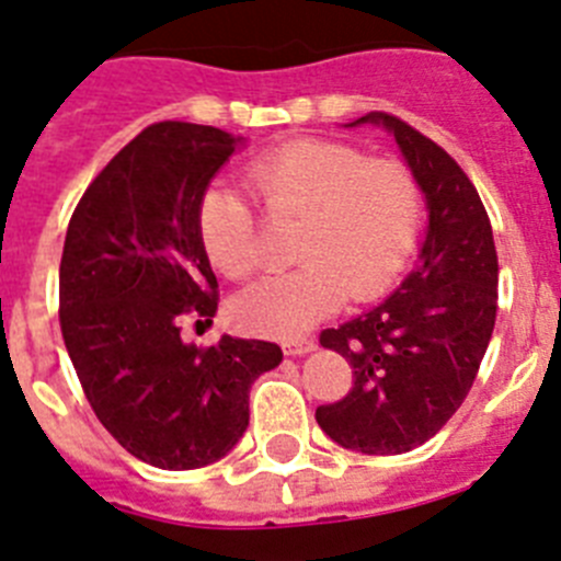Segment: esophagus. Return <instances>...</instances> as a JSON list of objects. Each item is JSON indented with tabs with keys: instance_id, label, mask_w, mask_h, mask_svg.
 Returning a JSON list of instances; mask_svg holds the SVG:
<instances>
[{
	"instance_id": "34e87169",
	"label": "esophagus",
	"mask_w": 561,
	"mask_h": 561,
	"mask_svg": "<svg viewBox=\"0 0 561 561\" xmlns=\"http://www.w3.org/2000/svg\"><path fill=\"white\" fill-rule=\"evenodd\" d=\"M282 350H285V355H308L316 350V341L313 339H287V341H282Z\"/></svg>"
}]
</instances>
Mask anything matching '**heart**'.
Returning a JSON list of instances; mask_svg holds the SVG:
<instances>
[{"instance_id":"obj_1","label":"heart","mask_w":561,"mask_h":561,"mask_svg":"<svg viewBox=\"0 0 561 561\" xmlns=\"http://www.w3.org/2000/svg\"><path fill=\"white\" fill-rule=\"evenodd\" d=\"M248 186L271 220H301L287 274L233 301L245 330L296 339L341 308L387 294L407 271L423 226V192L396 160H367L339 140L301 138L248 165ZM199 240L228 279L262 265L260 217L237 188L211 186L197 208Z\"/></svg>"}]
</instances>
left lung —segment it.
Wrapping results in <instances>:
<instances>
[{
  "label": "left lung",
  "mask_w": 561,
  "mask_h": 561,
  "mask_svg": "<svg viewBox=\"0 0 561 561\" xmlns=\"http://www.w3.org/2000/svg\"><path fill=\"white\" fill-rule=\"evenodd\" d=\"M396 135L426 194L428 231L415 271L378 308L321 330V347L353 367L341 401L316 409L339 446L403 455L435 437L469 396L496 321V248L489 214L469 174L443 146L389 112L355 124Z\"/></svg>",
  "instance_id": "1"
}]
</instances>
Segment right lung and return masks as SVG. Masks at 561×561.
Instances as JSON below:
<instances>
[{"mask_svg": "<svg viewBox=\"0 0 561 561\" xmlns=\"http://www.w3.org/2000/svg\"><path fill=\"white\" fill-rule=\"evenodd\" d=\"M240 138L214 126H146L87 186L67 226L58 321L92 412L158 469L220 460L248 428V392L279 367L274 341L222 335L211 347L180 330L211 324L217 276L197 208Z\"/></svg>", "mask_w": 561, "mask_h": 561, "instance_id": "right-lung-1", "label": "right lung"}]
</instances>
